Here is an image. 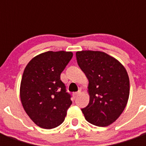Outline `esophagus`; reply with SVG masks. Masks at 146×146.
<instances>
[{
  "label": "esophagus",
  "instance_id": "1",
  "mask_svg": "<svg viewBox=\"0 0 146 146\" xmlns=\"http://www.w3.org/2000/svg\"><path fill=\"white\" fill-rule=\"evenodd\" d=\"M80 93H81V91H80V90H79L78 92H74V93L73 94V97L74 98H76L79 96V95H80Z\"/></svg>",
  "mask_w": 146,
  "mask_h": 146
}]
</instances>
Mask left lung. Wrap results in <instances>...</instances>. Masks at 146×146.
<instances>
[{
    "mask_svg": "<svg viewBox=\"0 0 146 146\" xmlns=\"http://www.w3.org/2000/svg\"><path fill=\"white\" fill-rule=\"evenodd\" d=\"M76 57L89 82V103L82 109L85 118L98 127L109 126L127 104L129 80L127 70L117 60L102 51H77Z\"/></svg>",
    "mask_w": 146,
    "mask_h": 146,
    "instance_id": "8db88e82",
    "label": "left lung"
}]
</instances>
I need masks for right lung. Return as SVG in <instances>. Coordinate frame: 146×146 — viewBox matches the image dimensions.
<instances>
[{"instance_id": "right-lung-1", "label": "right lung", "mask_w": 146, "mask_h": 146, "mask_svg": "<svg viewBox=\"0 0 146 146\" xmlns=\"http://www.w3.org/2000/svg\"><path fill=\"white\" fill-rule=\"evenodd\" d=\"M73 57L70 51H47L29 62L20 85V99L31 120L44 129L64 121L72 104L60 73Z\"/></svg>"}]
</instances>
